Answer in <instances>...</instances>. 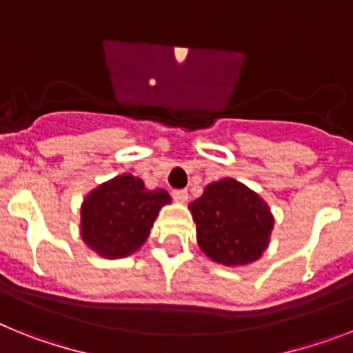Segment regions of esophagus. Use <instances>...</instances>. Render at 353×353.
I'll return each mask as SVG.
<instances>
[{"instance_id": "obj_1", "label": "esophagus", "mask_w": 353, "mask_h": 353, "mask_svg": "<svg viewBox=\"0 0 353 353\" xmlns=\"http://www.w3.org/2000/svg\"><path fill=\"white\" fill-rule=\"evenodd\" d=\"M172 197H174L177 203L185 204L186 201H188V192H186V190H174V192H172Z\"/></svg>"}]
</instances>
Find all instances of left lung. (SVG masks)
Instances as JSON below:
<instances>
[{"label": "left lung", "instance_id": "1", "mask_svg": "<svg viewBox=\"0 0 353 353\" xmlns=\"http://www.w3.org/2000/svg\"><path fill=\"white\" fill-rule=\"evenodd\" d=\"M188 210L197 226V244L213 262L248 265L268 250L274 228L271 208L241 181L224 177L210 183Z\"/></svg>", "mask_w": 353, "mask_h": 353}]
</instances>
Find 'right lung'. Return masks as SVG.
Listing matches in <instances>:
<instances>
[{
	"instance_id": "right-lung-1",
	"label": "right lung",
	"mask_w": 353,
	"mask_h": 353,
	"mask_svg": "<svg viewBox=\"0 0 353 353\" xmlns=\"http://www.w3.org/2000/svg\"><path fill=\"white\" fill-rule=\"evenodd\" d=\"M170 203L167 190H149L132 174L112 177L82 201V241L103 259L129 256L145 244L159 210Z\"/></svg>"
}]
</instances>
